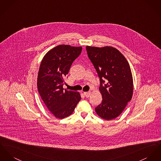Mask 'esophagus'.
I'll list each match as a JSON object with an SVG mask.
<instances>
[{"label": "esophagus", "instance_id": "obj_1", "mask_svg": "<svg viewBox=\"0 0 161 161\" xmlns=\"http://www.w3.org/2000/svg\"><path fill=\"white\" fill-rule=\"evenodd\" d=\"M90 94H91V92H84V95L86 97H89Z\"/></svg>", "mask_w": 161, "mask_h": 161}]
</instances>
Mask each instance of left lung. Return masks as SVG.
Returning a JSON list of instances; mask_svg holds the SVG:
<instances>
[{
	"mask_svg": "<svg viewBox=\"0 0 161 161\" xmlns=\"http://www.w3.org/2000/svg\"><path fill=\"white\" fill-rule=\"evenodd\" d=\"M87 56L100 78L102 103L95 110L105 120L117 118L133 94V78L129 64L119 50L112 47L87 46Z\"/></svg>",
	"mask_w": 161,
	"mask_h": 161,
	"instance_id": "1",
	"label": "left lung"
}]
</instances>
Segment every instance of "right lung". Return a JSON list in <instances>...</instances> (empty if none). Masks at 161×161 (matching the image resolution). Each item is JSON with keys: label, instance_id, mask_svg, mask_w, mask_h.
<instances>
[{"label": "right lung", "instance_id": "right-lung-1", "mask_svg": "<svg viewBox=\"0 0 161 161\" xmlns=\"http://www.w3.org/2000/svg\"><path fill=\"white\" fill-rule=\"evenodd\" d=\"M82 47L61 45L43 57L37 77L38 92L46 107L57 118L70 116L81 100L78 92L64 89V78Z\"/></svg>", "mask_w": 161, "mask_h": 161}]
</instances>
